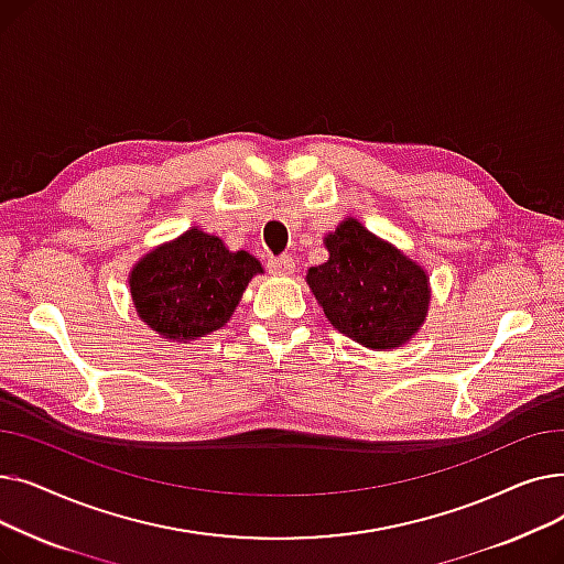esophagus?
I'll use <instances>...</instances> for the list:
<instances>
[{
    "instance_id": "1",
    "label": "esophagus",
    "mask_w": 564,
    "mask_h": 564,
    "mask_svg": "<svg viewBox=\"0 0 564 564\" xmlns=\"http://www.w3.org/2000/svg\"><path fill=\"white\" fill-rule=\"evenodd\" d=\"M267 267H270V272L276 276H290L294 272V258L285 253V256L272 258L270 262H267Z\"/></svg>"
}]
</instances>
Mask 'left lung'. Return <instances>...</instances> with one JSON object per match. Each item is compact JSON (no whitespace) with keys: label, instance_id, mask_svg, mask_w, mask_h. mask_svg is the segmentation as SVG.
Instances as JSON below:
<instances>
[{"label":"left lung","instance_id":"1","mask_svg":"<svg viewBox=\"0 0 564 564\" xmlns=\"http://www.w3.org/2000/svg\"><path fill=\"white\" fill-rule=\"evenodd\" d=\"M324 247L329 260L311 267L306 283L340 334L375 351L416 336L430 306V279L419 262L351 217L324 237Z\"/></svg>","mask_w":564,"mask_h":564}]
</instances>
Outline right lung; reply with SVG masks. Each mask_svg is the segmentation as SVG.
I'll use <instances>...</instances> for the list:
<instances>
[{
  "label": "right lung",
  "instance_id": "right-lung-1",
  "mask_svg": "<svg viewBox=\"0 0 564 564\" xmlns=\"http://www.w3.org/2000/svg\"><path fill=\"white\" fill-rule=\"evenodd\" d=\"M256 274L262 267L251 253L228 251L219 237L189 228L134 264L130 292L141 322L187 343L221 329Z\"/></svg>",
  "mask_w": 564,
  "mask_h": 564
}]
</instances>
